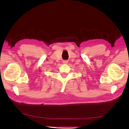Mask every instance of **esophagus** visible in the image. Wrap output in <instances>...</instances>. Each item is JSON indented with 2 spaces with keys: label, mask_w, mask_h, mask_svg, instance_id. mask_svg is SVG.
I'll return each instance as SVG.
<instances>
[{
  "label": "esophagus",
  "mask_w": 129,
  "mask_h": 129,
  "mask_svg": "<svg viewBox=\"0 0 129 129\" xmlns=\"http://www.w3.org/2000/svg\"><path fill=\"white\" fill-rule=\"evenodd\" d=\"M63 64H67L68 63V61H66V60H64L63 61Z\"/></svg>",
  "instance_id": "34e87169"
}]
</instances>
